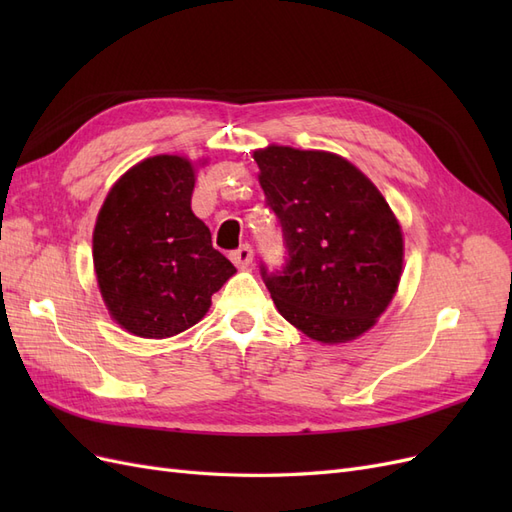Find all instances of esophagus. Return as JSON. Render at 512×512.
<instances>
[{
    "label": "esophagus",
    "instance_id": "esophagus-1",
    "mask_svg": "<svg viewBox=\"0 0 512 512\" xmlns=\"http://www.w3.org/2000/svg\"><path fill=\"white\" fill-rule=\"evenodd\" d=\"M252 258H254V250L247 243H243L241 247H237V250L230 252V260L235 262L237 267H247L252 262Z\"/></svg>",
    "mask_w": 512,
    "mask_h": 512
}]
</instances>
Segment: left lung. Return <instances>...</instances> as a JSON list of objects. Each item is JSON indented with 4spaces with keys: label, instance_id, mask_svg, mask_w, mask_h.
<instances>
[{
    "label": "left lung",
    "instance_id": "1",
    "mask_svg": "<svg viewBox=\"0 0 512 512\" xmlns=\"http://www.w3.org/2000/svg\"><path fill=\"white\" fill-rule=\"evenodd\" d=\"M254 160L286 247L282 269L260 262L277 312L324 344L359 337L391 303L404 262L389 203L335 153L271 145Z\"/></svg>",
    "mask_w": 512,
    "mask_h": 512
}]
</instances>
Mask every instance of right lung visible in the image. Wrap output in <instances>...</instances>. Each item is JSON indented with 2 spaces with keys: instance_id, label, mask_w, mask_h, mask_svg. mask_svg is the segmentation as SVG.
<instances>
[{
  "instance_id": "right-lung-1",
  "label": "right lung",
  "mask_w": 512,
  "mask_h": 512,
  "mask_svg": "<svg viewBox=\"0 0 512 512\" xmlns=\"http://www.w3.org/2000/svg\"><path fill=\"white\" fill-rule=\"evenodd\" d=\"M194 168L156 156L108 192L94 230V267L111 316L123 329L162 339L207 314L211 294L237 269L211 245L190 209Z\"/></svg>"
}]
</instances>
